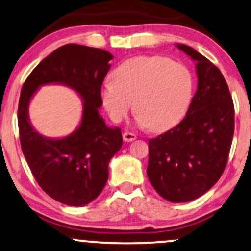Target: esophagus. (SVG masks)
<instances>
[{
    "label": "esophagus",
    "mask_w": 251,
    "mask_h": 251,
    "mask_svg": "<svg viewBox=\"0 0 251 251\" xmlns=\"http://www.w3.org/2000/svg\"><path fill=\"white\" fill-rule=\"evenodd\" d=\"M123 139L125 141H133L137 139V134L132 133V132H125V133L123 134Z\"/></svg>",
    "instance_id": "1"
}]
</instances>
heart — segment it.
Here are the masks:
<instances>
[{
    "label": "heart",
    "instance_id": "heart-1",
    "mask_svg": "<svg viewBox=\"0 0 251 251\" xmlns=\"http://www.w3.org/2000/svg\"><path fill=\"white\" fill-rule=\"evenodd\" d=\"M104 84L101 101L112 122L132 110L139 123L154 132L174 127L186 116L194 92V78L185 64L164 56H137L114 69Z\"/></svg>",
    "mask_w": 251,
    "mask_h": 251
}]
</instances>
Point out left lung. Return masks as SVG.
Listing matches in <instances>:
<instances>
[{"mask_svg": "<svg viewBox=\"0 0 251 251\" xmlns=\"http://www.w3.org/2000/svg\"><path fill=\"white\" fill-rule=\"evenodd\" d=\"M196 62L198 90L180 124L149 143L147 176L167 201L189 202L219 181L234 135V104L221 71L185 44H176Z\"/></svg>", "mask_w": 251, "mask_h": 251, "instance_id": "8db88e82", "label": "left lung"}]
</instances>
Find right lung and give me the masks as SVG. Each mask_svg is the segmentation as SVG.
Instances as JSON below:
<instances>
[{"mask_svg": "<svg viewBox=\"0 0 251 251\" xmlns=\"http://www.w3.org/2000/svg\"><path fill=\"white\" fill-rule=\"evenodd\" d=\"M112 58L108 51L97 48L63 45L36 66L21 91L17 117L24 158L41 188L68 206H85L100 194L107 182L108 162L122 149L120 128L108 127L98 111ZM48 83L70 87L83 100L80 126L64 138L44 137L29 123V101Z\"/></svg>", "mask_w": 251, "mask_h": 251, "instance_id": "right-lung-1", "label": "right lung"}]
</instances>
